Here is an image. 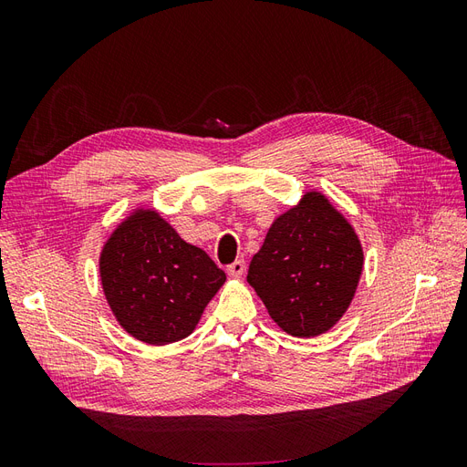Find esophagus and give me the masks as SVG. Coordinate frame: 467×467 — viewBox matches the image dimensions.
<instances>
[{"instance_id": "esophagus-1", "label": "esophagus", "mask_w": 467, "mask_h": 467, "mask_svg": "<svg viewBox=\"0 0 467 467\" xmlns=\"http://www.w3.org/2000/svg\"><path fill=\"white\" fill-rule=\"evenodd\" d=\"M225 271H228V275L232 278H242L245 273V261H235L228 268H225Z\"/></svg>"}]
</instances>
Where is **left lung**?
<instances>
[{"instance_id":"8db88e82","label":"left lung","mask_w":467,"mask_h":467,"mask_svg":"<svg viewBox=\"0 0 467 467\" xmlns=\"http://www.w3.org/2000/svg\"><path fill=\"white\" fill-rule=\"evenodd\" d=\"M352 225L321 192L278 216L251 259L247 282L268 316L292 337H316L343 317L362 275Z\"/></svg>"}]
</instances>
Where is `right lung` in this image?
<instances>
[{
  "label": "right lung",
  "mask_w": 467,
  "mask_h": 467,
  "mask_svg": "<svg viewBox=\"0 0 467 467\" xmlns=\"http://www.w3.org/2000/svg\"><path fill=\"white\" fill-rule=\"evenodd\" d=\"M99 273L122 329L158 347L189 337L225 282L222 268L151 208L136 210L110 234Z\"/></svg>",
  "instance_id": "right-lung-1"
}]
</instances>
